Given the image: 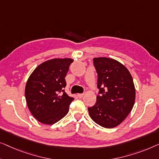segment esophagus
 <instances>
[{
    "mask_svg": "<svg viewBox=\"0 0 159 159\" xmlns=\"http://www.w3.org/2000/svg\"><path fill=\"white\" fill-rule=\"evenodd\" d=\"M77 97H79V98H80V99H81V98L84 97V93H78Z\"/></svg>",
    "mask_w": 159,
    "mask_h": 159,
    "instance_id": "obj_1",
    "label": "esophagus"
}]
</instances>
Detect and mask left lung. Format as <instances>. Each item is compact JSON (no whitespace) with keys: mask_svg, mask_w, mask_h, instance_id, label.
Here are the masks:
<instances>
[{"mask_svg":"<svg viewBox=\"0 0 159 159\" xmlns=\"http://www.w3.org/2000/svg\"><path fill=\"white\" fill-rule=\"evenodd\" d=\"M93 66L98 75L97 102L89 107L90 117L105 128L122 123L135 104V89L129 70L122 63L108 57H95Z\"/></svg>","mask_w":159,"mask_h":159,"instance_id":"1","label":"left lung"}]
</instances>
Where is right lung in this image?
<instances>
[{
    "mask_svg": "<svg viewBox=\"0 0 159 159\" xmlns=\"http://www.w3.org/2000/svg\"><path fill=\"white\" fill-rule=\"evenodd\" d=\"M70 58L52 59L35 68L26 82L25 97L29 109L41 123L52 125L63 118L74 99L65 92Z\"/></svg>",
    "mask_w": 159,
    "mask_h": 159,
    "instance_id": "right-lung-1",
    "label": "right lung"
}]
</instances>
